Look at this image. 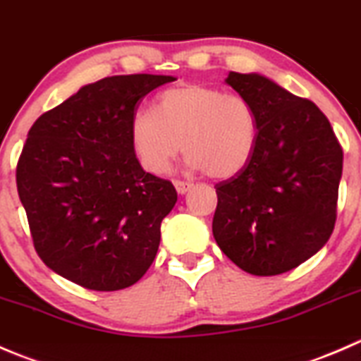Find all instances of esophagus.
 I'll return each mask as SVG.
<instances>
[{"label": "esophagus", "instance_id": "esophagus-1", "mask_svg": "<svg viewBox=\"0 0 361 361\" xmlns=\"http://www.w3.org/2000/svg\"><path fill=\"white\" fill-rule=\"evenodd\" d=\"M173 185H176V189H177V192H179V195H185V192H188L189 189L192 188L191 182H184V180H176V182H173Z\"/></svg>", "mask_w": 361, "mask_h": 361}]
</instances>
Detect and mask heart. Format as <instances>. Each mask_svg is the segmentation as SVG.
Listing matches in <instances>:
<instances>
[{
	"mask_svg": "<svg viewBox=\"0 0 361 361\" xmlns=\"http://www.w3.org/2000/svg\"><path fill=\"white\" fill-rule=\"evenodd\" d=\"M259 123L245 98L203 84L166 89L152 110H137L130 119V144L142 169L161 176L179 151L191 170L212 179H231L255 156Z\"/></svg>",
	"mask_w": 361,
	"mask_h": 361,
	"instance_id": "1",
	"label": "heart"
}]
</instances>
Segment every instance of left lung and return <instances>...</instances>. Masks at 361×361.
<instances>
[{
  "mask_svg": "<svg viewBox=\"0 0 361 361\" xmlns=\"http://www.w3.org/2000/svg\"><path fill=\"white\" fill-rule=\"evenodd\" d=\"M224 82L252 105L259 137L244 172L216 185L212 233L242 270L277 276L330 238L342 149L324 114L272 78L230 71Z\"/></svg>",
  "mask_w": 361,
  "mask_h": 361,
  "instance_id": "1",
  "label": "left lung"
}]
</instances>
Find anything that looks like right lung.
I'll return each instance as SVG.
<instances>
[{
  "label": "right lung",
  "mask_w": 361,
  "mask_h": 361,
  "mask_svg": "<svg viewBox=\"0 0 361 361\" xmlns=\"http://www.w3.org/2000/svg\"><path fill=\"white\" fill-rule=\"evenodd\" d=\"M173 80L149 73L102 78L31 126L17 191L35 249L58 276L117 291L154 262L177 191L144 172L130 144V119L144 96Z\"/></svg>",
  "instance_id": "obj_1"
}]
</instances>
